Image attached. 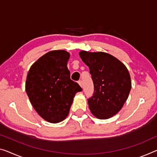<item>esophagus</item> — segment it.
Segmentation results:
<instances>
[{"label":"esophagus","instance_id":"1","mask_svg":"<svg viewBox=\"0 0 157 157\" xmlns=\"http://www.w3.org/2000/svg\"><path fill=\"white\" fill-rule=\"evenodd\" d=\"M78 83L79 84V86H80L81 88H83V82H82V81L81 80H79L78 81Z\"/></svg>","mask_w":157,"mask_h":157}]
</instances>
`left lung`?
I'll list each match as a JSON object with an SVG mask.
<instances>
[{"label": "left lung", "mask_w": 157, "mask_h": 157, "mask_svg": "<svg viewBox=\"0 0 157 157\" xmlns=\"http://www.w3.org/2000/svg\"><path fill=\"white\" fill-rule=\"evenodd\" d=\"M79 55L89 67L94 83L93 95L88 100L92 114L100 119L117 114L128 98L131 76L126 67L107 52L81 51Z\"/></svg>", "instance_id": "8db88e82"}]
</instances>
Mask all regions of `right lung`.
Segmentation results:
<instances>
[{"mask_svg":"<svg viewBox=\"0 0 157 157\" xmlns=\"http://www.w3.org/2000/svg\"><path fill=\"white\" fill-rule=\"evenodd\" d=\"M70 54L52 50L31 65L25 90L33 107L43 119L52 124L68 116L76 93L82 88L70 78L67 62Z\"/></svg>","mask_w":157,"mask_h":157,"instance_id":"obj_1","label":"right lung"}]
</instances>
